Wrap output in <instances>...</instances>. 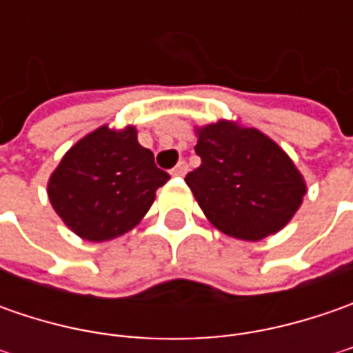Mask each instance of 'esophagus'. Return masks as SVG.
Instances as JSON below:
<instances>
[{"instance_id":"34e87169","label":"esophagus","mask_w":353,"mask_h":353,"mask_svg":"<svg viewBox=\"0 0 353 353\" xmlns=\"http://www.w3.org/2000/svg\"><path fill=\"white\" fill-rule=\"evenodd\" d=\"M186 170H188V165H186L184 161H181L174 169L170 170V174H172V176H184V174H186Z\"/></svg>"}]
</instances>
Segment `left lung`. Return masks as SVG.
<instances>
[{
	"label": "left lung",
	"instance_id": "1",
	"mask_svg": "<svg viewBox=\"0 0 353 353\" xmlns=\"http://www.w3.org/2000/svg\"><path fill=\"white\" fill-rule=\"evenodd\" d=\"M194 133L202 163L184 181L214 228L236 239L259 241L291 222L306 183L277 143L230 119L194 128Z\"/></svg>",
	"mask_w": 353,
	"mask_h": 353
}]
</instances>
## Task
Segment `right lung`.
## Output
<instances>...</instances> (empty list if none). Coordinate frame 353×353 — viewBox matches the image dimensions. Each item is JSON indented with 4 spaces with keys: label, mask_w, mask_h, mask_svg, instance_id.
Masks as SVG:
<instances>
[{
    "label": "right lung",
    "mask_w": 353,
    "mask_h": 353,
    "mask_svg": "<svg viewBox=\"0 0 353 353\" xmlns=\"http://www.w3.org/2000/svg\"><path fill=\"white\" fill-rule=\"evenodd\" d=\"M153 153L137 141L133 125L94 129L76 141L52 170L47 194L54 212L76 236L110 241L128 234L169 181Z\"/></svg>",
    "instance_id": "add662e5"
}]
</instances>
